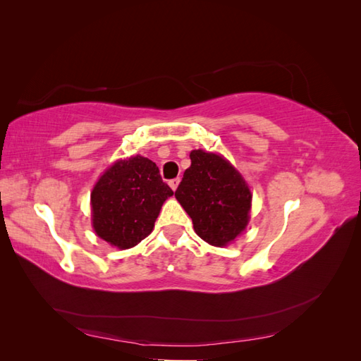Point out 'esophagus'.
<instances>
[{"mask_svg": "<svg viewBox=\"0 0 361 361\" xmlns=\"http://www.w3.org/2000/svg\"><path fill=\"white\" fill-rule=\"evenodd\" d=\"M179 182H180V179H179V178H174V179H171V180L169 182V185H170L173 191H176V188L179 187Z\"/></svg>", "mask_w": 361, "mask_h": 361, "instance_id": "obj_1", "label": "esophagus"}]
</instances>
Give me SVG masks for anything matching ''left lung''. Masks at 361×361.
Listing matches in <instances>:
<instances>
[{"label":"left lung","mask_w":361,"mask_h":361,"mask_svg":"<svg viewBox=\"0 0 361 361\" xmlns=\"http://www.w3.org/2000/svg\"><path fill=\"white\" fill-rule=\"evenodd\" d=\"M190 158L191 166L174 197L191 216L194 231L203 241L224 247L248 224L251 191L241 173L221 155L199 149Z\"/></svg>","instance_id":"obj_1"}]
</instances>
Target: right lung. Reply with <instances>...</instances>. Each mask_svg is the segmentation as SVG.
I'll return each instance as SVG.
<instances>
[{
  "mask_svg": "<svg viewBox=\"0 0 361 361\" xmlns=\"http://www.w3.org/2000/svg\"><path fill=\"white\" fill-rule=\"evenodd\" d=\"M171 195L154 161L141 155L118 159L92 191L94 232L120 250L135 247L154 231L161 206Z\"/></svg>",
  "mask_w": 361,
  "mask_h": 361,
  "instance_id": "add662e5",
  "label": "right lung"
}]
</instances>
